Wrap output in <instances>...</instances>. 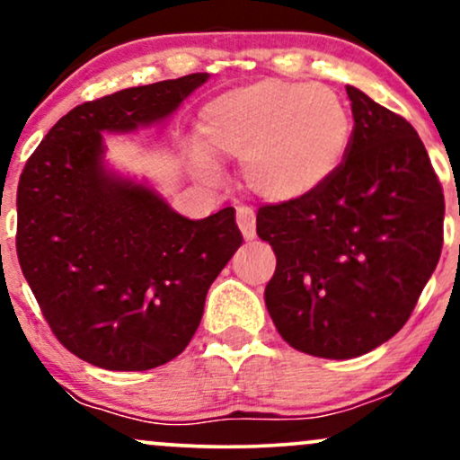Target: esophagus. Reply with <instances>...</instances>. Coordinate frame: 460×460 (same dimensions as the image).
<instances>
[{"label": "esophagus", "mask_w": 460, "mask_h": 460, "mask_svg": "<svg viewBox=\"0 0 460 460\" xmlns=\"http://www.w3.org/2000/svg\"><path fill=\"white\" fill-rule=\"evenodd\" d=\"M255 212H252L251 208H246V205L237 208V226H240L242 235H244L246 240H252V237H255Z\"/></svg>", "instance_id": "esophagus-1"}]
</instances>
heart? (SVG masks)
<instances>
[{"mask_svg": "<svg viewBox=\"0 0 460 460\" xmlns=\"http://www.w3.org/2000/svg\"><path fill=\"white\" fill-rule=\"evenodd\" d=\"M199 138L206 151L192 153L199 172L212 175L209 156L237 160L252 194L270 203H294L337 175L350 149L352 116L324 84L263 79L205 105Z\"/></svg>", "mask_w": 460, "mask_h": 460, "instance_id": "b5f03b06", "label": "heart"}]
</instances>
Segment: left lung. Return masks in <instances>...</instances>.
Masks as SVG:
<instances>
[{"label":"left lung","mask_w":460,"mask_h":460,"mask_svg":"<svg viewBox=\"0 0 460 460\" xmlns=\"http://www.w3.org/2000/svg\"><path fill=\"white\" fill-rule=\"evenodd\" d=\"M346 93L355 129L337 175L307 199L257 212V235L277 255L268 314L289 346L322 358L392 340L443 246L446 203L424 142L366 93Z\"/></svg>","instance_id":"left-lung-1"}]
</instances>
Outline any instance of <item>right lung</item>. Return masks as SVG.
<instances>
[{
  "label": "right lung",
  "mask_w": 460,
  "mask_h": 460,
  "mask_svg": "<svg viewBox=\"0 0 460 460\" xmlns=\"http://www.w3.org/2000/svg\"><path fill=\"white\" fill-rule=\"evenodd\" d=\"M208 77L192 73L77 105L21 172V270L60 344L97 367L142 372L181 355L209 285L242 246L234 208L190 220L155 188L105 164L103 131L162 123Z\"/></svg>",
  "instance_id": "obj_1"
}]
</instances>
